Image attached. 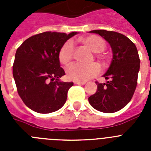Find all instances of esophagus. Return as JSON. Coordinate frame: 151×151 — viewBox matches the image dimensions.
Here are the masks:
<instances>
[{
    "label": "esophagus",
    "mask_w": 151,
    "mask_h": 151,
    "mask_svg": "<svg viewBox=\"0 0 151 151\" xmlns=\"http://www.w3.org/2000/svg\"><path fill=\"white\" fill-rule=\"evenodd\" d=\"M74 84H76V85H85L86 84V82H74Z\"/></svg>",
    "instance_id": "obj_1"
}]
</instances>
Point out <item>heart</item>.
Returning <instances> with one entry per match:
<instances>
[{
	"mask_svg": "<svg viewBox=\"0 0 151 151\" xmlns=\"http://www.w3.org/2000/svg\"><path fill=\"white\" fill-rule=\"evenodd\" d=\"M82 41L87 45L94 53H101L104 50L106 44L102 38L98 35H89L82 38ZM74 54V43L72 40H69L62 46L59 51L60 62L68 66L70 64ZM101 68L97 63L84 65L81 63H74L69 66L66 70L67 76L69 79L76 82H85L94 78L100 73Z\"/></svg>",
	"mask_w": 151,
	"mask_h": 151,
	"instance_id": "b5f03b06",
	"label": "heart"
}]
</instances>
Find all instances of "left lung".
Wrapping results in <instances>:
<instances>
[{"instance_id": "1", "label": "left lung", "mask_w": 151, "mask_h": 151, "mask_svg": "<svg viewBox=\"0 0 151 151\" xmlns=\"http://www.w3.org/2000/svg\"><path fill=\"white\" fill-rule=\"evenodd\" d=\"M111 47L113 59L103 76L109 80L98 83L95 94L88 97L92 107L103 113H115L131 101L137 86L140 59L135 45L120 33L106 30H93Z\"/></svg>"}]
</instances>
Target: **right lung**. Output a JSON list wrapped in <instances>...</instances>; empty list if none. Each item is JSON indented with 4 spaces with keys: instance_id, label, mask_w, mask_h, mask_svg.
Instances as JSON below:
<instances>
[{
    "instance_id": "add662e5",
    "label": "right lung",
    "mask_w": 151,
    "mask_h": 151,
    "mask_svg": "<svg viewBox=\"0 0 151 151\" xmlns=\"http://www.w3.org/2000/svg\"><path fill=\"white\" fill-rule=\"evenodd\" d=\"M76 34L45 32L26 39L17 50L13 78L19 95L33 111L53 113L66 103L73 82L60 80L65 72L58 56L63 45Z\"/></svg>"
}]
</instances>
